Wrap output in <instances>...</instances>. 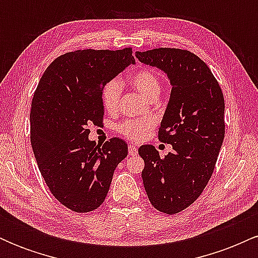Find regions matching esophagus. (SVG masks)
Returning <instances> with one entry per match:
<instances>
[{
  "mask_svg": "<svg viewBox=\"0 0 258 258\" xmlns=\"http://www.w3.org/2000/svg\"><path fill=\"white\" fill-rule=\"evenodd\" d=\"M128 154L130 155H136V154H137V146H135V144H130Z\"/></svg>",
  "mask_w": 258,
  "mask_h": 258,
  "instance_id": "1",
  "label": "esophagus"
}]
</instances>
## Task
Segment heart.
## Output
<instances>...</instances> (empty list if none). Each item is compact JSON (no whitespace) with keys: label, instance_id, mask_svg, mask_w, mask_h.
I'll use <instances>...</instances> for the list:
<instances>
[{"label":"heart","instance_id":"b5f03b06","mask_svg":"<svg viewBox=\"0 0 258 258\" xmlns=\"http://www.w3.org/2000/svg\"><path fill=\"white\" fill-rule=\"evenodd\" d=\"M130 84L148 99L158 98L161 92V82L159 76L149 69H141L130 76ZM121 94L119 80H111L104 86L102 92V104L108 112L116 111ZM155 121L152 117L126 120L117 126V131L131 141H139L146 136L147 131L154 126Z\"/></svg>","mask_w":258,"mask_h":258}]
</instances>
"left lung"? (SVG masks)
<instances>
[{"label": "left lung", "mask_w": 258, "mask_h": 258, "mask_svg": "<svg viewBox=\"0 0 258 258\" xmlns=\"http://www.w3.org/2000/svg\"><path fill=\"white\" fill-rule=\"evenodd\" d=\"M141 63L167 75L172 86L159 139L173 152L160 158L155 147L142 146V171L149 201L173 215L194 203L215 170L224 138V98L210 68L194 53L178 48L137 52Z\"/></svg>", "instance_id": "obj_1"}]
</instances>
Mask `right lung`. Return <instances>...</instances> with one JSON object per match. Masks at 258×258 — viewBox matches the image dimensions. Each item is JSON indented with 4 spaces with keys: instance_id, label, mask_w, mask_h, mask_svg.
I'll use <instances>...</instances> for the list:
<instances>
[{
    "instance_id": "obj_1",
    "label": "right lung",
    "mask_w": 258,
    "mask_h": 258,
    "mask_svg": "<svg viewBox=\"0 0 258 258\" xmlns=\"http://www.w3.org/2000/svg\"><path fill=\"white\" fill-rule=\"evenodd\" d=\"M135 61L131 48L69 52L54 59L38 82L30 109L31 147L51 193L73 211L102 205L115 168L127 156L125 141L97 146L87 126L103 120L104 86Z\"/></svg>"
}]
</instances>
